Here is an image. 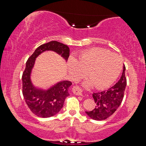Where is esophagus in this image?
<instances>
[{"label":"esophagus","instance_id":"esophagus-1","mask_svg":"<svg viewBox=\"0 0 146 146\" xmlns=\"http://www.w3.org/2000/svg\"><path fill=\"white\" fill-rule=\"evenodd\" d=\"M72 91L73 93L74 94H75V95H82V91H81V90L80 88H79V87H78V86H73V88H72Z\"/></svg>","mask_w":146,"mask_h":146}]
</instances>
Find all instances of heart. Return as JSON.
I'll list each match as a JSON object with an SVG mask.
<instances>
[{
  "label": "heart",
  "mask_w": 146,
  "mask_h": 146,
  "mask_svg": "<svg viewBox=\"0 0 146 146\" xmlns=\"http://www.w3.org/2000/svg\"><path fill=\"white\" fill-rule=\"evenodd\" d=\"M71 78L78 80L87 73L90 80L84 85L94 86L97 90L110 87L122 71V59L108 49L93 48L83 51L75 59L70 58L67 62Z\"/></svg>",
  "instance_id": "b5f03b06"
}]
</instances>
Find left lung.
Instances as JSON below:
<instances>
[{
  "label": "left lung",
  "mask_w": 146,
  "mask_h": 146,
  "mask_svg": "<svg viewBox=\"0 0 146 146\" xmlns=\"http://www.w3.org/2000/svg\"><path fill=\"white\" fill-rule=\"evenodd\" d=\"M123 65L122 76L117 83L107 91L94 93L93 98L97 106L91 111H86L88 117L96 120H105L114 113L122 103L127 81Z\"/></svg>",
  "instance_id": "1"
}]
</instances>
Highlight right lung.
I'll list each match as a JSON object with an SVG mask.
<instances>
[{
	"mask_svg": "<svg viewBox=\"0 0 146 146\" xmlns=\"http://www.w3.org/2000/svg\"><path fill=\"white\" fill-rule=\"evenodd\" d=\"M46 51H55L66 61L70 56V48L68 46L57 41H51L38 47L26 62V68L22 76L24 100L32 113L42 118L53 117L60 111L65 98L70 95L69 88L72 85L70 81L62 80L48 90H43L33 84L31 74L35 60L38 55Z\"/></svg>",
	"mask_w": 146,
	"mask_h": 146,
	"instance_id": "obj_1",
	"label": "right lung"
}]
</instances>
